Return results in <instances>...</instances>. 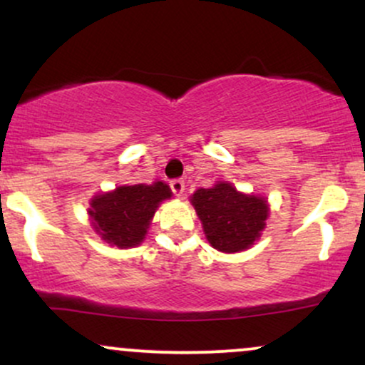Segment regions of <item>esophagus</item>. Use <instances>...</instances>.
Returning <instances> with one entry per match:
<instances>
[{
  "label": "esophagus",
  "instance_id": "1",
  "mask_svg": "<svg viewBox=\"0 0 365 365\" xmlns=\"http://www.w3.org/2000/svg\"><path fill=\"white\" fill-rule=\"evenodd\" d=\"M170 187H171V190H173V194L177 197H180L183 194V192H185V182H183V180H180V178L171 180Z\"/></svg>",
  "mask_w": 365,
  "mask_h": 365
}]
</instances>
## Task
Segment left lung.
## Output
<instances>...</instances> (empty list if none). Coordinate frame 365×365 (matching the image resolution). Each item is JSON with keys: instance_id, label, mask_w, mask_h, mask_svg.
I'll use <instances>...</instances> for the list:
<instances>
[{"instance_id": "8db88e82", "label": "left lung", "mask_w": 365, "mask_h": 365, "mask_svg": "<svg viewBox=\"0 0 365 365\" xmlns=\"http://www.w3.org/2000/svg\"><path fill=\"white\" fill-rule=\"evenodd\" d=\"M190 202L207 242L225 254L250 249L261 238L269 216L266 197L244 194L228 182L199 188Z\"/></svg>"}]
</instances>
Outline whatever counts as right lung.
<instances>
[{
    "instance_id": "right-lung-1",
    "label": "right lung",
    "mask_w": 365,
    "mask_h": 365,
    "mask_svg": "<svg viewBox=\"0 0 365 365\" xmlns=\"http://www.w3.org/2000/svg\"><path fill=\"white\" fill-rule=\"evenodd\" d=\"M173 192L165 182L121 185L91 199L87 215L94 232L118 249H130L144 242L154 212Z\"/></svg>"
}]
</instances>
